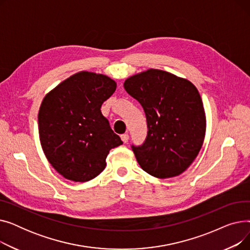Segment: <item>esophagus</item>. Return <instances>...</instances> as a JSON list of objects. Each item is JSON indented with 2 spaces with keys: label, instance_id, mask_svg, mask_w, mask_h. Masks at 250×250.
Listing matches in <instances>:
<instances>
[{
  "label": "esophagus",
  "instance_id": "esophagus-1",
  "mask_svg": "<svg viewBox=\"0 0 250 250\" xmlns=\"http://www.w3.org/2000/svg\"><path fill=\"white\" fill-rule=\"evenodd\" d=\"M121 139H122V141L125 144V143H127V141H128L129 137H128V135H127V134H124V135H122V136H121Z\"/></svg>",
  "mask_w": 250,
  "mask_h": 250
}]
</instances>
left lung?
<instances>
[{"label":"left lung","instance_id":"obj_1","mask_svg":"<svg viewBox=\"0 0 250 250\" xmlns=\"http://www.w3.org/2000/svg\"><path fill=\"white\" fill-rule=\"evenodd\" d=\"M147 117L148 136L133 151L141 168L164 179L180 175L199 155L207 120L199 90L186 78L149 69L124 83Z\"/></svg>","mask_w":250,"mask_h":250}]
</instances>
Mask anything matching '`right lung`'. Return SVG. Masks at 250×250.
I'll use <instances>...</instances> for the list:
<instances>
[{
  "label": "right lung",
  "mask_w": 250,
  "mask_h": 250,
  "mask_svg": "<svg viewBox=\"0 0 250 250\" xmlns=\"http://www.w3.org/2000/svg\"><path fill=\"white\" fill-rule=\"evenodd\" d=\"M115 89L108 76L82 71L43 97L38 111L39 140L46 159L65 179L95 178L106 166L109 151L123 144L100 110Z\"/></svg>",
  "instance_id": "right-lung-1"
}]
</instances>
